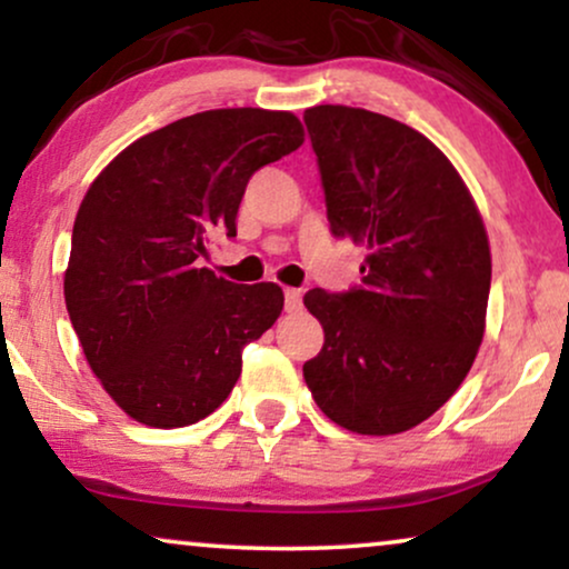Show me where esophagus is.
I'll list each match as a JSON object with an SVG mask.
<instances>
[{
	"label": "esophagus",
	"instance_id": "34e87169",
	"mask_svg": "<svg viewBox=\"0 0 569 569\" xmlns=\"http://www.w3.org/2000/svg\"><path fill=\"white\" fill-rule=\"evenodd\" d=\"M283 297H286V312H297V309L301 307V291L299 289H286Z\"/></svg>",
	"mask_w": 569,
	"mask_h": 569
}]
</instances>
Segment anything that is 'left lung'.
Listing matches in <instances>:
<instances>
[{
	"instance_id": "1",
	"label": "left lung",
	"mask_w": 569,
	"mask_h": 569,
	"mask_svg": "<svg viewBox=\"0 0 569 569\" xmlns=\"http://www.w3.org/2000/svg\"><path fill=\"white\" fill-rule=\"evenodd\" d=\"M305 123L330 233L368 249L355 289L305 293L326 330L305 380L341 428L401 433L476 362L491 291L483 220L455 164L415 128L341 104L312 107Z\"/></svg>"
}]
</instances>
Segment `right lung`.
<instances>
[{"instance_id":"add662e5","label":"right lung","mask_w":569,"mask_h":569,"mask_svg":"<svg viewBox=\"0 0 569 569\" xmlns=\"http://www.w3.org/2000/svg\"><path fill=\"white\" fill-rule=\"evenodd\" d=\"M301 141L291 112H197L141 136L86 191L64 305L93 376L133 420H204L233 391L243 347L278 320L276 283L239 286L199 264L210 236H236L249 178Z\"/></svg>"}]
</instances>
